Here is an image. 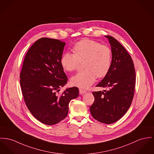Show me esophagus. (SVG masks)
Instances as JSON below:
<instances>
[{
	"instance_id": "1",
	"label": "esophagus",
	"mask_w": 154,
	"mask_h": 154,
	"mask_svg": "<svg viewBox=\"0 0 154 154\" xmlns=\"http://www.w3.org/2000/svg\"><path fill=\"white\" fill-rule=\"evenodd\" d=\"M86 92H87V91H86L85 90H83V89H81V88L79 89V93H80V94H84V93H86Z\"/></svg>"
}]
</instances>
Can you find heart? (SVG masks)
<instances>
[{
    "mask_svg": "<svg viewBox=\"0 0 154 154\" xmlns=\"http://www.w3.org/2000/svg\"><path fill=\"white\" fill-rule=\"evenodd\" d=\"M74 54L65 53L60 63L64 70L68 72L74 71L79 62L83 63L84 70L71 77L72 85L87 88L98 78L104 77L110 69L112 53L110 48L100 43L84 38L77 42L72 48Z\"/></svg>",
    "mask_w": 154,
    "mask_h": 154,
    "instance_id": "b5f03b06",
    "label": "heart"
}]
</instances>
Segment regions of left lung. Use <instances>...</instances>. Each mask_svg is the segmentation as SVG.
<instances>
[{
	"label": "left lung",
	"instance_id": "8db88e82",
	"mask_svg": "<svg viewBox=\"0 0 154 154\" xmlns=\"http://www.w3.org/2000/svg\"><path fill=\"white\" fill-rule=\"evenodd\" d=\"M105 37L111 47V66L107 74L96 86L109 90L93 93L94 102L90 109L94 119L110 124L122 118L130 107L136 78L133 61L125 48L113 37Z\"/></svg>",
	"mask_w": 154,
	"mask_h": 154
}]
</instances>
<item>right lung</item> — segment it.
Returning <instances> with one entry per match:
<instances>
[{"instance_id":"right-lung-1","label":"right lung","mask_w":154,"mask_h":154,"mask_svg":"<svg viewBox=\"0 0 154 154\" xmlns=\"http://www.w3.org/2000/svg\"><path fill=\"white\" fill-rule=\"evenodd\" d=\"M66 43L57 39L41 38L29 49L20 74L25 103L40 122L54 125L65 119L69 104L79 95L76 87L67 88L61 95L60 88L67 82L60 63Z\"/></svg>"}]
</instances>
